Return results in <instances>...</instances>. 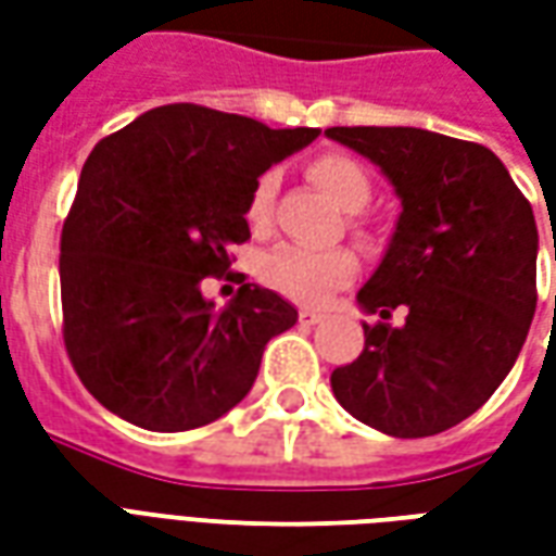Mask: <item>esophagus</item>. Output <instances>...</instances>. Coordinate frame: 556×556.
I'll list each match as a JSON object with an SVG mask.
<instances>
[{
  "label": "esophagus",
  "instance_id": "esophagus-1",
  "mask_svg": "<svg viewBox=\"0 0 556 556\" xmlns=\"http://www.w3.org/2000/svg\"><path fill=\"white\" fill-rule=\"evenodd\" d=\"M298 318H301L303 325H318V321L325 318V313H321V309H309V306H303Z\"/></svg>",
  "mask_w": 556,
  "mask_h": 556
}]
</instances>
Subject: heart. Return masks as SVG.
<instances>
[{"label":"heart","mask_w":556,"mask_h":556,"mask_svg":"<svg viewBox=\"0 0 556 556\" xmlns=\"http://www.w3.org/2000/svg\"><path fill=\"white\" fill-rule=\"evenodd\" d=\"M313 181L325 190L342 211H363L372 199L369 172L349 154H321L309 166ZM277 190V175L265 172L250 195L247 217L255 229L267 226L270 217V199ZM258 277L267 289L286 294L298 303H325L330 294L345 289L357 277V255L349 247H330V250H309L298 243H279L258 262Z\"/></svg>","instance_id":"heart-1"}]
</instances>
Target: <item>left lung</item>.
Instances as JSON below:
<instances>
[{
	"label": "left lung",
	"mask_w": 556,
	"mask_h": 556,
	"mask_svg": "<svg viewBox=\"0 0 556 556\" xmlns=\"http://www.w3.org/2000/svg\"><path fill=\"white\" fill-rule=\"evenodd\" d=\"M372 160L402 214L381 265L357 291L366 349L330 375L351 417L393 438H429L479 410L518 361L536 313L533 207L501 157L419 127H327ZM556 258V250H554Z\"/></svg>",
	"instance_id": "left-lung-1"
}]
</instances>
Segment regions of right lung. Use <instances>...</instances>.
<instances>
[{
  "label": "right lung",
  "mask_w": 556,
  "mask_h": 556,
  "mask_svg": "<svg viewBox=\"0 0 556 556\" xmlns=\"http://www.w3.org/2000/svg\"><path fill=\"white\" fill-rule=\"evenodd\" d=\"M318 134L169 103L94 146L62 229L59 277L67 357L103 408L139 429L187 431L253 390L265 345L298 309L255 282L217 306L202 279L223 274L231 243L250 238L258 175Z\"/></svg>",
  "instance_id": "add662e5"
}]
</instances>
